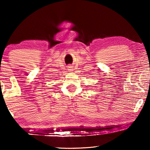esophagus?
Wrapping results in <instances>:
<instances>
[{
    "label": "esophagus",
    "instance_id": "obj_1",
    "mask_svg": "<svg viewBox=\"0 0 150 150\" xmlns=\"http://www.w3.org/2000/svg\"><path fill=\"white\" fill-rule=\"evenodd\" d=\"M71 68H72V67H69L68 69H69V71H71V70H72V69H71Z\"/></svg>",
    "mask_w": 150,
    "mask_h": 150
}]
</instances>
